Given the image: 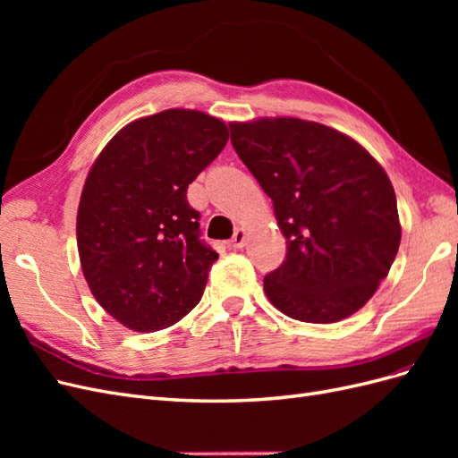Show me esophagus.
<instances>
[{
    "label": "esophagus",
    "mask_w": 458,
    "mask_h": 458,
    "mask_svg": "<svg viewBox=\"0 0 458 458\" xmlns=\"http://www.w3.org/2000/svg\"><path fill=\"white\" fill-rule=\"evenodd\" d=\"M244 242H246V229L239 227L237 231H234L233 239L227 242V246L231 248V250H239V248L244 246Z\"/></svg>",
    "instance_id": "34e87169"
}]
</instances>
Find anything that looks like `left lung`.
Returning <instances> with one entry per match:
<instances>
[{
  "label": "left lung",
  "instance_id": "left-lung-1",
  "mask_svg": "<svg viewBox=\"0 0 458 458\" xmlns=\"http://www.w3.org/2000/svg\"><path fill=\"white\" fill-rule=\"evenodd\" d=\"M239 158L273 200L286 239L263 290L303 323H336L377 293L401 225L390 177L352 137L300 118L229 123Z\"/></svg>",
  "mask_w": 458,
  "mask_h": 458
}]
</instances>
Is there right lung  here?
Returning <instances> with one entry per match:
<instances>
[{
    "label": "right lung",
    "instance_id": "obj_1",
    "mask_svg": "<svg viewBox=\"0 0 458 458\" xmlns=\"http://www.w3.org/2000/svg\"><path fill=\"white\" fill-rule=\"evenodd\" d=\"M227 140L221 120L170 108L122 128L91 165L76 219L81 271L123 327L162 330L200 301L217 252L187 189Z\"/></svg>",
    "mask_w": 458,
    "mask_h": 458
}]
</instances>
